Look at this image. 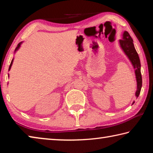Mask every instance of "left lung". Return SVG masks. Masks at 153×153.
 Masks as SVG:
<instances>
[{
	"instance_id": "left-lung-1",
	"label": "left lung",
	"mask_w": 153,
	"mask_h": 153,
	"mask_svg": "<svg viewBox=\"0 0 153 153\" xmlns=\"http://www.w3.org/2000/svg\"><path fill=\"white\" fill-rule=\"evenodd\" d=\"M120 44L121 48L123 49L124 53L128 56L129 60L132 63L134 68L135 69V74L137 81V89L136 92V97L138 98L140 93L142 84V79L140 71V61L139 56L137 53L135 48H134L133 40L129 35V33L125 31L123 34V40H120ZM134 102H133L132 105Z\"/></svg>"
}]
</instances>
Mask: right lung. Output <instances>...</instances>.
I'll return each mask as SVG.
<instances>
[{"label":"right lung","mask_w":153,"mask_h":153,"mask_svg":"<svg viewBox=\"0 0 153 153\" xmlns=\"http://www.w3.org/2000/svg\"><path fill=\"white\" fill-rule=\"evenodd\" d=\"M21 44H22V42H20V43L18 44V45H17V47H16V48H15V51H16L17 50H18V49H19V48L20 47V45H21ZM13 60L11 61V64H10V66H9V71L10 70V69H11V65H12V63H13Z\"/></svg>","instance_id":"right-lung-1"}]
</instances>
